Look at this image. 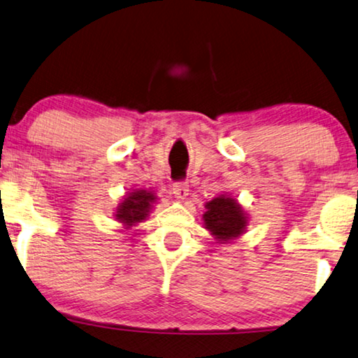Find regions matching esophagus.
I'll list each match as a JSON object with an SVG mask.
<instances>
[{
	"instance_id": "1",
	"label": "esophagus",
	"mask_w": 358,
	"mask_h": 358,
	"mask_svg": "<svg viewBox=\"0 0 358 358\" xmlns=\"http://www.w3.org/2000/svg\"><path fill=\"white\" fill-rule=\"evenodd\" d=\"M173 194H174L176 199L184 200L185 196L189 195V184H187V182L174 184V185H173Z\"/></svg>"
}]
</instances>
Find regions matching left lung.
<instances>
[{"label": "left lung", "instance_id": "8db88e82", "mask_svg": "<svg viewBox=\"0 0 358 358\" xmlns=\"http://www.w3.org/2000/svg\"><path fill=\"white\" fill-rule=\"evenodd\" d=\"M205 229L220 243H229L245 234L248 215L231 194H221L206 201L201 215Z\"/></svg>", "mask_w": 358, "mask_h": 358}]
</instances>
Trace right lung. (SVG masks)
Returning a JSON list of instances; mask_svg holds the SVG:
<instances>
[{"mask_svg":"<svg viewBox=\"0 0 358 358\" xmlns=\"http://www.w3.org/2000/svg\"><path fill=\"white\" fill-rule=\"evenodd\" d=\"M157 201L158 196L153 190L134 189L127 192L115 210L116 221L121 222L124 229H131L147 220Z\"/></svg>","mask_w":358,"mask_h":358,"instance_id":"1","label":"right lung"}]
</instances>
